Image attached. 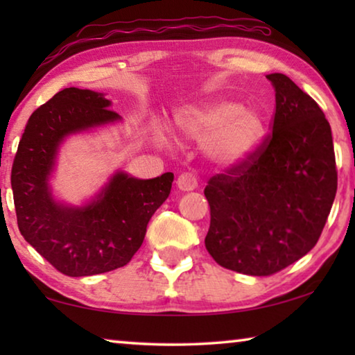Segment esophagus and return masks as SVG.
<instances>
[{
	"mask_svg": "<svg viewBox=\"0 0 355 355\" xmlns=\"http://www.w3.org/2000/svg\"><path fill=\"white\" fill-rule=\"evenodd\" d=\"M177 186L182 191H194L199 186V178L192 172H183L182 175L177 178Z\"/></svg>",
	"mask_w": 355,
	"mask_h": 355,
	"instance_id": "34e87169",
	"label": "esophagus"
}]
</instances>
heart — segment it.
Segmentation results:
<instances>
[{
  "label": "heart",
  "mask_w": 355,
  "mask_h": 355,
  "mask_svg": "<svg viewBox=\"0 0 355 355\" xmlns=\"http://www.w3.org/2000/svg\"><path fill=\"white\" fill-rule=\"evenodd\" d=\"M180 127L194 139L208 141L209 155L227 167L249 159L264 137L261 117L232 101L186 111Z\"/></svg>",
  "instance_id": "1"
}]
</instances>
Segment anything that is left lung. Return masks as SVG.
Instances as JSON below:
<instances>
[{"label":"left lung","mask_w":355,"mask_h":355,"mask_svg":"<svg viewBox=\"0 0 355 355\" xmlns=\"http://www.w3.org/2000/svg\"><path fill=\"white\" fill-rule=\"evenodd\" d=\"M272 131L255 153L209 178L205 248L222 268L272 275L315 248L336 194L332 131L316 101L284 73Z\"/></svg>","instance_id":"1"}]
</instances>
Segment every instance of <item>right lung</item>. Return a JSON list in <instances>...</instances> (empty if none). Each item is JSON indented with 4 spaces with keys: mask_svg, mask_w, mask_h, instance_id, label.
Instances as JSON below:
<instances>
[{
    "mask_svg": "<svg viewBox=\"0 0 355 355\" xmlns=\"http://www.w3.org/2000/svg\"><path fill=\"white\" fill-rule=\"evenodd\" d=\"M103 94L67 87L29 117L12 164L10 183L23 238L69 277L112 271L141 248L147 224L169 197L173 173L137 180L119 172L83 208L53 200L48 175L65 136L119 120Z\"/></svg>",
    "mask_w": 355,
    "mask_h": 355,
    "instance_id": "right-lung-1",
    "label": "right lung"
}]
</instances>
